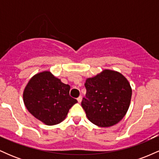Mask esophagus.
<instances>
[{
	"instance_id": "1",
	"label": "esophagus",
	"mask_w": 159,
	"mask_h": 159,
	"mask_svg": "<svg viewBox=\"0 0 159 159\" xmlns=\"http://www.w3.org/2000/svg\"><path fill=\"white\" fill-rule=\"evenodd\" d=\"M77 100H78V103H81V101H82V97H81V96H79V97L77 98Z\"/></svg>"
}]
</instances>
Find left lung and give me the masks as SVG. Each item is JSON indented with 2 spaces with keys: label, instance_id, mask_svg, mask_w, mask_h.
<instances>
[{
  "label": "left lung",
  "instance_id": "1",
  "mask_svg": "<svg viewBox=\"0 0 159 159\" xmlns=\"http://www.w3.org/2000/svg\"><path fill=\"white\" fill-rule=\"evenodd\" d=\"M87 93L81 106L91 123L99 127L116 125L126 114L132 90L125 76L105 69L89 78L84 84Z\"/></svg>",
  "mask_w": 159,
  "mask_h": 159
}]
</instances>
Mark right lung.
Instances as JSON below:
<instances>
[{"instance_id": "add662e5", "label": "right lung", "mask_w": 159, "mask_h": 159, "mask_svg": "<svg viewBox=\"0 0 159 159\" xmlns=\"http://www.w3.org/2000/svg\"><path fill=\"white\" fill-rule=\"evenodd\" d=\"M70 86L61 82L50 71L34 75L23 92L27 111L47 125H54L65 120L69 110L75 103L69 96Z\"/></svg>"}]
</instances>
